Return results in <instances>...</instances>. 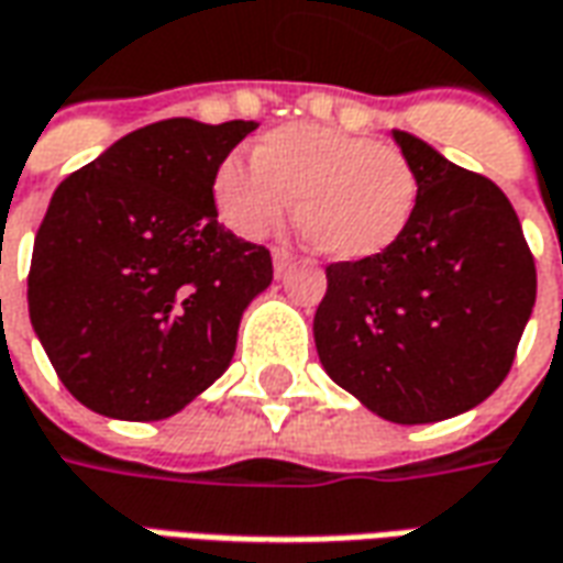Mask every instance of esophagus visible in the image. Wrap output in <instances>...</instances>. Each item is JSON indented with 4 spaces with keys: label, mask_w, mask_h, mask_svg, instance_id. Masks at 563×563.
I'll return each instance as SVG.
<instances>
[{
    "label": "esophagus",
    "mask_w": 563,
    "mask_h": 563,
    "mask_svg": "<svg viewBox=\"0 0 563 563\" xmlns=\"http://www.w3.org/2000/svg\"><path fill=\"white\" fill-rule=\"evenodd\" d=\"M289 265H292V255L286 253V250H274V274L283 277L289 271Z\"/></svg>",
    "instance_id": "esophagus-1"
}]
</instances>
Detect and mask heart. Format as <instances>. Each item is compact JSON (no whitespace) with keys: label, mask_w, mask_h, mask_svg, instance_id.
I'll use <instances>...</instances> for the list:
<instances>
[{"label":"heart","mask_w":563,"mask_h":563,"mask_svg":"<svg viewBox=\"0 0 563 563\" xmlns=\"http://www.w3.org/2000/svg\"><path fill=\"white\" fill-rule=\"evenodd\" d=\"M295 231L329 262L387 253L411 225L418 176L390 145L325 124H286L258 136L250 164L225 158L213 173L219 219L258 241L289 213Z\"/></svg>","instance_id":"b5f03b06"}]
</instances>
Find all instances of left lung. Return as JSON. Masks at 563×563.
I'll return each instance as SVG.
<instances>
[{"mask_svg":"<svg viewBox=\"0 0 563 563\" xmlns=\"http://www.w3.org/2000/svg\"><path fill=\"white\" fill-rule=\"evenodd\" d=\"M418 176L411 225L387 253L325 268L313 341L325 375L377 418H457L509 375L537 301L512 203L415 133L393 131Z\"/></svg>","mask_w":563,"mask_h":563,"instance_id":"1","label":"left lung"}]
</instances>
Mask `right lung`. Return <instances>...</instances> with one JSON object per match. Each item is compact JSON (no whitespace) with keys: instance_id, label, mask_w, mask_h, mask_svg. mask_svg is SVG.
Returning <instances> with one entry per match:
<instances>
[{"instance_id":"obj_1","label":"right lung","mask_w":563,"mask_h":563,"mask_svg":"<svg viewBox=\"0 0 563 563\" xmlns=\"http://www.w3.org/2000/svg\"><path fill=\"white\" fill-rule=\"evenodd\" d=\"M255 121L167 118L66 176L33 243L30 322L63 387L164 420L225 375L271 253L219 225L213 173Z\"/></svg>"}]
</instances>
